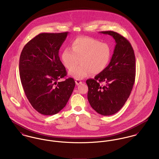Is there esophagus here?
<instances>
[{
	"label": "esophagus",
	"mask_w": 159,
	"mask_h": 159,
	"mask_svg": "<svg viewBox=\"0 0 159 159\" xmlns=\"http://www.w3.org/2000/svg\"><path fill=\"white\" fill-rule=\"evenodd\" d=\"M75 83H76V85H79V84H81L82 83V81H80V80H75Z\"/></svg>",
	"instance_id": "34e87169"
}]
</instances>
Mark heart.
Instances as JSON below:
<instances>
[{
	"label": "heart",
	"mask_w": 159,
	"mask_h": 159,
	"mask_svg": "<svg viewBox=\"0 0 159 159\" xmlns=\"http://www.w3.org/2000/svg\"><path fill=\"white\" fill-rule=\"evenodd\" d=\"M71 49H64L61 58L64 66L70 71L69 75L76 79L100 73L108 66L111 57V48L107 43L101 42L89 37H79L71 42Z\"/></svg>",
	"instance_id": "b5f03b06"
}]
</instances>
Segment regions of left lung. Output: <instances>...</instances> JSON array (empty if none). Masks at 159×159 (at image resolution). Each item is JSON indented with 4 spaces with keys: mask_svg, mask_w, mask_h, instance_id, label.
Listing matches in <instances>:
<instances>
[{
    "mask_svg": "<svg viewBox=\"0 0 159 159\" xmlns=\"http://www.w3.org/2000/svg\"><path fill=\"white\" fill-rule=\"evenodd\" d=\"M100 33L112 36L116 45L109 65L86 80L88 99L91 107L103 116L118 112L129 97L135 80V56L129 40L114 31Z\"/></svg>",
    "mask_w": 159,
    "mask_h": 159,
    "instance_id": "8db88e82",
    "label": "left lung"
}]
</instances>
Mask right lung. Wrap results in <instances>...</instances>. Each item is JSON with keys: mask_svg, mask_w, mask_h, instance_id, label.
<instances>
[{"mask_svg": "<svg viewBox=\"0 0 159 159\" xmlns=\"http://www.w3.org/2000/svg\"><path fill=\"white\" fill-rule=\"evenodd\" d=\"M68 32L42 33L23 48L20 76L24 93L32 107L43 115L58 113L66 105L75 86L67 76L59 51Z\"/></svg>", "mask_w": 159, "mask_h": 159, "instance_id": "right-lung-1", "label": "right lung"}]
</instances>
